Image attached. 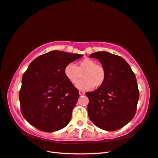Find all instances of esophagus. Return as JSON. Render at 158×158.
Returning a JSON list of instances; mask_svg holds the SVG:
<instances>
[{
  "mask_svg": "<svg viewBox=\"0 0 158 158\" xmlns=\"http://www.w3.org/2000/svg\"><path fill=\"white\" fill-rule=\"evenodd\" d=\"M79 93L80 95H84L85 92L84 91H82V90H79Z\"/></svg>",
  "mask_w": 158,
  "mask_h": 158,
  "instance_id": "34e87169",
  "label": "esophagus"
}]
</instances>
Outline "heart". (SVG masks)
Segmentation results:
<instances>
[{"label": "heart", "instance_id": "b5f03b06", "mask_svg": "<svg viewBox=\"0 0 158 158\" xmlns=\"http://www.w3.org/2000/svg\"><path fill=\"white\" fill-rule=\"evenodd\" d=\"M82 73L85 79L78 82ZM64 74L72 84L78 82L76 87L80 90H90L94 86L101 87L106 80L105 68L89 58L79 61L77 66L71 63L68 64L64 68Z\"/></svg>", "mask_w": 158, "mask_h": 158}]
</instances>
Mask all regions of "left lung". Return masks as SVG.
<instances>
[{
  "instance_id": "left-lung-1",
  "label": "left lung",
  "mask_w": 158,
  "mask_h": 158,
  "mask_svg": "<svg viewBox=\"0 0 158 158\" xmlns=\"http://www.w3.org/2000/svg\"><path fill=\"white\" fill-rule=\"evenodd\" d=\"M99 60L106 70V80L101 87L87 92L88 117L97 127L117 131L133 118L139 99L135 74L122 57L107 52L90 55Z\"/></svg>"
}]
</instances>
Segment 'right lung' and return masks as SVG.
Returning a JSON list of instances; mask_svg holds the SVG:
<instances>
[{"mask_svg": "<svg viewBox=\"0 0 158 158\" xmlns=\"http://www.w3.org/2000/svg\"><path fill=\"white\" fill-rule=\"evenodd\" d=\"M82 56L53 50L30 64L22 77L19 100L23 116L31 125L50 133L70 122L79 94L65 77L64 68Z\"/></svg>", "mask_w": 158, "mask_h": 158, "instance_id": "add662e5", "label": "right lung"}]
</instances>
